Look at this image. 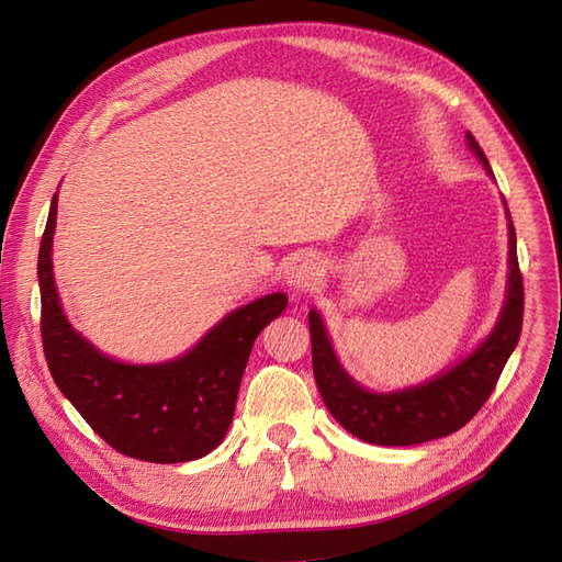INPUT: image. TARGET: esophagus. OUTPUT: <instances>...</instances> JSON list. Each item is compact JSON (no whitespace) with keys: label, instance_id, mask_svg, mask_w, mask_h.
<instances>
[{"label":"esophagus","instance_id":"1","mask_svg":"<svg viewBox=\"0 0 562 562\" xmlns=\"http://www.w3.org/2000/svg\"><path fill=\"white\" fill-rule=\"evenodd\" d=\"M318 279H321V262L314 256L302 254V256L290 258V262L285 265V281L290 288L314 290Z\"/></svg>","mask_w":562,"mask_h":562}]
</instances>
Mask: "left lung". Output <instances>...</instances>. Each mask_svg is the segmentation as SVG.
I'll return each mask as SVG.
<instances>
[{
  "label": "left lung",
  "instance_id": "8db88e82",
  "mask_svg": "<svg viewBox=\"0 0 562 562\" xmlns=\"http://www.w3.org/2000/svg\"><path fill=\"white\" fill-rule=\"evenodd\" d=\"M468 146L493 177V169L481 146L468 132ZM507 206V202H505ZM509 218V279L507 300L493 333L458 364L435 379L393 393H372L362 389L339 364L330 337L316 308L308 312L312 333V362L321 397L327 409L358 439L379 447H412L447 437L470 423L495 391L509 356L524 327V277L518 269L516 232Z\"/></svg>",
  "mask_w": 562,
  "mask_h": 562
}]
</instances>
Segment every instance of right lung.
I'll return each instance as SVG.
<instances>
[{
	"instance_id": "add662e5",
	"label": "right lung",
	"mask_w": 562,
	"mask_h": 562,
	"mask_svg": "<svg viewBox=\"0 0 562 562\" xmlns=\"http://www.w3.org/2000/svg\"><path fill=\"white\" fill-rule=\"evenodd\" d=\"M53 195L38 248L42 341L57 389L90 428L119 453L160 462H188L223 441L256 337L283 314L288 297L272 293L235 308L181 358L127 364L104 356L67 321L53 279Z\"/></svg>"
}]
</instances>
